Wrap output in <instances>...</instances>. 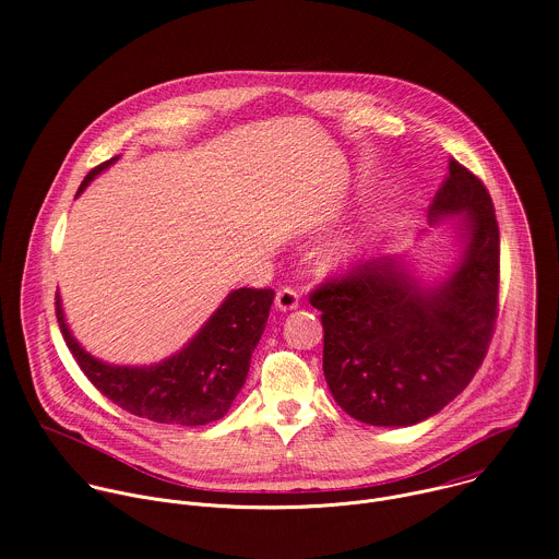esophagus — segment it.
Instances as JSON below:
<instances>
[{
    "label": "esophagus",
    "instance_id": "1",
    "mask_svg": "<svg viewBox=\"0 0 559 559\" xmlns=\"http://www.w3.org/2000/svg\"><path fill=\"white\" fill-rule=\"evenodd\" d=\"M300 305V294L294 289V287H281L276 292V307L281 311H289V309H296Z\"/></svg>",
    "mask_w": 559,
    "mask_h": 559
}]
</instances>
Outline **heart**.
I'll return each mask as SVG.
<instances>
[{"label":"heart","mask_w":559,"mask_h":559,"mask_svg":"<svg viewBox=\"0 0 559 559\" xmlns=\"http://www.w3.org/2000/svg\"><path fill=\"white\" fill-rule=\"evenodd\" d=\"M347 257H349V252H347Z\"/></svg>","instance_id":"1"}]
</instances>
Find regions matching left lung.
Returning <instances> with one entry per match:
<instances>
[{"label": "left lung", "instance_id": "obj_1", "mask_svg": "<svg viewBox=\"0 0 559 559\" xmlns=\"http://www.w3.org/2000/svg\"><path fill=\"white\" fill-rule=\"evenodd\" d=\"M466 214L460 270L425 292L395 259L356 261L309 294L321 309L323 371L334 401L376 427H409L473 380L496 332L500 307V227L489 190L449 158L429 216Z\"/></svg>", "mask_w": 559, "mask_h": 559}]
</instances>
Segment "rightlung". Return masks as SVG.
<instances>
[{
    "label": "right lung",
    "instance_id": "1",
    "mask_svg": "<svg viewBox=\"0 0 559 559\" xmlns=\"http://www.w3.org/2000/svg\"><path fill=\"white\" fill-rule=\"evenodd\" d=\"M112 162L117 156L93 168L76 194ZM272 300L274 289L241 287L231 292L177 356L152 367H112L93 358L66 328L59 296H55V313L72 358L108 401L152 423L199 427L223 418L241 391Z\"/></svg>",
    "mask_w": 559,
    "mask_h": 559
}]
</instances>
